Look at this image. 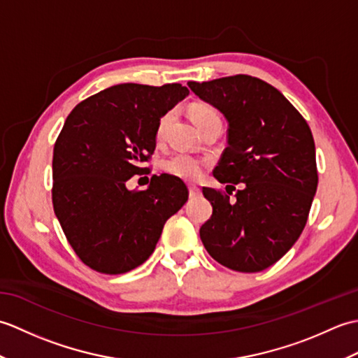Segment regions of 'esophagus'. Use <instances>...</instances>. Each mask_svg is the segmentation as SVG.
I'll return each instance as SVG.
<instances>
[{"label":"esophagus","mask_w":358,"mask_h":358,"mask_svg":"<svg viewBox=\"0 0 358 358\" xmlns=\"http://www.w3.org/2000/svg\"><path fill=\"white\" fill-rule=\"evenodd\" d=\"M187 189H189V196H191V199H196V196L201 195L200 187H196L195 185H187Z\"/></svg>","instance_id":"34e87169"}]
</instances>
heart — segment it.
<instances>
[{
  "instance_id": "b5f03b06",
  "label": "heart",
  "mask_w": 358,
  "mask_h": 358,
  "mask_svg": "<svg viewBox=\"0 0 358 358\" xmlns=\"http://www.w3.org/2000/svg\"><path fill=\"white\" fill-rule=\"evenodd\" d=\"M191 115L194 123L201 129L204 124L209 123L210 120L220 118L218 112L208 104H196L191 110ZM172 120V113H166L158 121L157 126V138H163L166 134V129L169 126ZM164 169L169 172L173 177L183 178V180H194L199 177L203 169V163L199 158H195L189 154H183V152H178V154H173L164 162Z\"/></svg>"
}]
</instances>
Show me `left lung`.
<instances>
[{
  "instance_id": "8db88e82",
  "label": "left lung",
  "mask_w": 358,
  "mask_h": 358,
  "mask_svg": "<svg viewBox=\"0 0 358 358\" xmlns=\"http://www.w3.org/2000/svg\"><path fill=\"white\" fill-rule=\"evenodd\" d=\"M187 86L229 124L214 177L227 183L228 193L241 185L235 202L203 187L212 215L200 238L220 264L260 272L277 263L306 226L318 185L313 132L283 94L260 78L234 75Z\"/></svg>"
}]
</instances>
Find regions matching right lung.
I'll list each match as a JSON object with an SVG mask.
<instances>
[{
  "label": "right lung",
  "mask_w": 358,
  "mask_h": 358,
  "mask_svg": "<svg viewBox=\"0 0 358 358\" xmlns=\"http://www.w3.org/2000/svg\"><path fill=\"white\" fill-rule=\"evenodd\" d=\"M189 95L172 83H124L75 106L53 146L52 203L67 241L90 269L109 275L143 264L164 223L187 201L178 177L152 175L144 191H129L155 150L158 121Z\"/></svg>",
  "instance_id": "add662e5"
}]
</instances>
